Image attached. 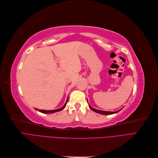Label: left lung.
Wrapping results in <instances>:
<instances>
[{
  "mask_svg": "<svg viewBox=\"0 0 158 158\" xmlns=\"http://www.w3.org/2000/svg\"><path fill=\"white\" fill-rule=\"evenodd\" d=\"M89 108H90L92 110V111H95V112H96V113H99V114H112L116 113H117V112H118L119 111H120V110H119V111H116V112L104 111H100V110H98V109H95L94 108L92 107H91L90 106H89Z\"/></svg>",
  "mask_w": 158,
  "mask_h": 158,
  "instance_id": "8db88e82",
  "label": "left lung"
}]
</instances>
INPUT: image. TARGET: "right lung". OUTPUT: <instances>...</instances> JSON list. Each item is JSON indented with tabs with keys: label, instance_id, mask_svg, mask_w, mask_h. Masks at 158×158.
Segmentation results:
<instances>
[{
	"label": "right lung",
	"instance_id": "1",
	"mask_svg": "<svg viewBox=\"0 0 158 158\" xmlns=\"http://www.w3.org/2000/svg\"><path fill=\"white\" fill-rule=\"evenodd\" d=\"M68 99H67V100H66V103L64 105V106H63V107H61V108H60V109H56V110H51V111H47V110L37 109H36V110H38V111H39L40 112L43 113H55V112L60 111H61L62 109H63L66 107V103H67V102H68Z\"/></svg>",
	"mask_w": 158,
	"mask_h": 158
}]
</instances>
